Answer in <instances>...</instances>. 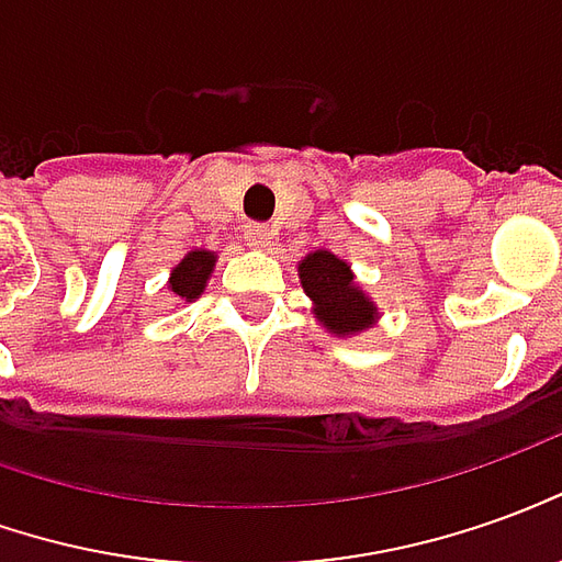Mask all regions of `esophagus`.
<instances>
[{"label":"esophagus","mask_w":562,"mask_h":562,"mask_svg":"<svg viewBox=\"0 0 562 562\" xmlns=\"http://www.w3.org/2000/svg\"><path fill=\"white\" fill-rule=\"evenodd\" d=\"M244 238H247V244H250V247L266 250V247L272 244V229H269V226H259V223H254V226H247V229H244Z\"/></svg>","instance_id":"34e87169"}]
</instances>
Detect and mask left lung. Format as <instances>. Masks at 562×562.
Returning a JSON list of instances; mask_svg holds the SVG:
<instances>
[{
  "instance_id": "1",
  "label": "left lung",
  "mask_w": 562,
  "mask_h": 562,
  "mask_svg": "<svg viewBox=\"0 0 562 562\" xmlns=\"http://www.w3.org/2000/svg\"><path fill=\"white\" fill-rule=\"evenodd\" d=\"M300 284L312 300V315L336 339H351L379 321V305L355 281V269L330 250H312L296 266Z\"/></svg>"
}]
</instances>
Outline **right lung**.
<instances>
[{
    "label": "right lung",
    "mask_w": 562,
    "mask_h": 562,
    "mask_svg": "<svg viewBox=\"0 0 562 562\" xmlns=\"http://www.w3.org/2000/svg\"><path fill=\"white\" fill-rule=\"evenodd\" d=\"M214 266L216 250H204V247L189 250V254L170 269L168 290L180 300V303H195L201 293H204V288H207V281H211V274H214Z\"/></svg>",
    "instance_id": "add662e5"
}]
</instances>
